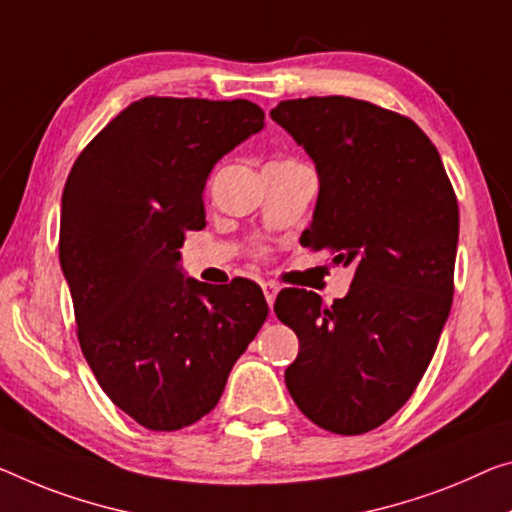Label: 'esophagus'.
I'll list each match as a JSON object with an SVG mask.
<instances>
[{"label":"esophagus","mask_w":512,"mask_h":512,"mask_svg":"<svg viewBox=\"0 0 512 512\" xmlns=\"http://www.w3.org/2000/svg\"><path fill=\"white\" fill-rule=\"evenodd\" d=\"M261 286H263L265 300H267V304H270V309H272L274 300H277V295H279V286H277V283H272V281H263Z\"/></svg>","instance_id":"1"}]
</instances>
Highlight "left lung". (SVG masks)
<instances>
[{
  "mask_svg": "<svg viewBox=\"0 0 512 512\" xmlns=\"http://www.w3.org/2000/svg\"><path fill=\"white\" fill-rule=\"evenodd\" d=\"M316 164L318 201L302 245L355 267L322 304L281 290L274 313L300 338L286 368L297 407L336 435L382 426L412 396L453 302L458 201L419 125L366 100H283L270 112Z\"/></svg>",
  "mask_w": 512,
  "mask_h": 512,
  "instance_id": "obj_1",
  "label": "left lung"
}]
</instances>
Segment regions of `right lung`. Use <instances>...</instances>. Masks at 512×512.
Masks as SVG:
<instances>
[{
  "mask_svg": "<svg viewBox=\"0 0 512 512\" xmlns=\"http://www.w3.org/2000/svg\"><path fill=\"white\" fill-rule=\"evenodd\" d=\"M249 100L141 98L77 157L61 196L59 261L77 338L102 391L148 430L192 426L219 403L267 318L263 290L185 277L215 164L265 128Z\"/></svg>",
  "mask_w": 512,
  "mask_h": 512,
  "instance_id": "1",
  "label": "right lung"
}]
</instances>
